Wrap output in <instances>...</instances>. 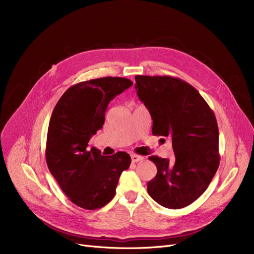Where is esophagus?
I'll list each match as a JSON object with an SVG mask.
<instances>
[{"instance_id": "1", "label": "esophagus", "mask_w": 254, "mask_h": 254, "mask_svg": "<svg viewBox=\"0 0 254 254\" xmlns=\"http://www.w3.org/2000/svg\"><path fill=\"white\" fill-rule=\"evenodd\" d=\"M130 158H131V162L132 163H138L140 161H143V156L142 155H139V154H136V153H132L130 154Z\"/></svg>"}]
</instances>
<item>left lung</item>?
Masks as SVG:
<instances>
[{"instance_id": "1", "label": "left lung", "mask_w": 254, "mask_h": 254, "mask_svg": "<svg viewBox=\"0 0 254 254\" xmlns=\"http://www.w3.org/2000/svg\"><path fill=\"white\" fill-rule=\"evenodd\" d=\"M137 95L150 112L152 134L170 137L174 161L149 156L156 176L147 191L156 203L180 209L207 190L219 166L216 117L199 92L171 76L135 77Z\"/></svg>"}]
</instances>
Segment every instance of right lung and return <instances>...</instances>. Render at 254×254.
Here are the masks:
<instances>
[{"label":"right lung","instance_id":"right-lung-1","mask_svg":"<svg viewBox=\"0 0 254 254\" xmlns=\"http://www.w3.org/2000/svg\"><path fill=\"white\" fill-rule=\"evenodd\" d=\"M132 82L104 77L77 83L64 91L52 111L46 141V163L70 201L86 210L108 204L115 195L122 173L130 156L119 151L104 156L89 139L103 127L107 107Z\"/></svg>","mask_w":254,"mask_h":254}]
</instances>
